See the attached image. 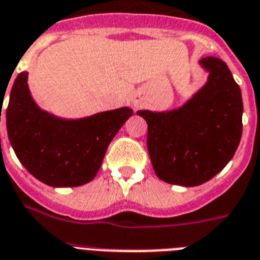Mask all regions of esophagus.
Listing matches in <instances>:
<instances>
[{"label":"esophagus","mask_w":260,"mask_h":260,"mask_svg":"<svg viewBox=\"0 0 260 260\" xmlns=\"http://www.w3.org/2000/svg\"><path fill=\"white\" fill-rule=\"evenodd\" d=\"M134 104H135V107H139V101L135 100V101H134Z\"/></svg>","instance_id":"1"}]
</instances>
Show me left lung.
Instances as JSON below:
<instances>
[{"mask_svg": "<svg viewBox=\"0 0 260 260\" xmlns=\"http://www.w3.org/2000/svg\"><path fill=\"white\" fill-rule=\"evenodd\" d=\"M208 82L176 111H137L148 124L147 148L157 178L195 187L210 180L233 159L242 137L243 103L224 61L204 57Z\"/></svg>", "mask_w": 260, "mask_h": 260, "instance_id": "left-lung-1", "label": "left lung"}]
</instances>
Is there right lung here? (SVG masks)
<instances>
[{
	"label": "right lung",
	"mask_w": 260,
	"mask_h": 260,
	"mask_svg": "<svg viewBox=\"0 0 260 260\" xmlns=\"http://www.w3.org/2000/svg\"><path fill=\"white\" fill-rule=\"evenodd\" d=\"M26 80V72L17 76L6 108L8 136L17 157L48 185L85 184L96 176L109 143L134 111L120 108L76 121L57 119L35 104Z\"/></svg>",
	"instance_id": "right-lung-1"
}]
</instances>
